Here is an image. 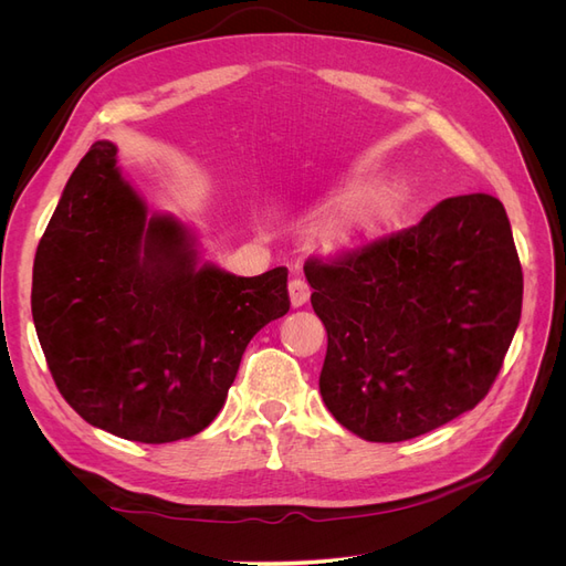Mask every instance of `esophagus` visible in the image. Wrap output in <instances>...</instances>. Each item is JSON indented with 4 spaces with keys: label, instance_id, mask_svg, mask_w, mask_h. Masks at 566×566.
I'll use <instances>...</instances> for the list:
<instances>
[{
    "label": "esophagus",
    "instance_id": "obj_1",
    "mask_svg": "<svg viewBox=\"0 0 566 566\" xmlns=\"http://www.w3.org/2000/svg\"><path fill=\"white\" fill-rule=\"evenodd\" d=\"M287 290H290V302H293L295 310H297V306H304L306 302H310L312 290H310V285H306L302 279H293V281H290Z\"/></svg>",
    "mask_w": 566,
    "mask_h": 566
}]
</instances>
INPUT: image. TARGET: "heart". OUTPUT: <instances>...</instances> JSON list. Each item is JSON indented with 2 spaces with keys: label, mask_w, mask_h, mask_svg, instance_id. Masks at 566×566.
Wrapping results in <instances>:
<instances>
[{
  "label": "heart",
  "mask_w": 566,
  "mask_h": 566,
  "mask_svg": "<svg viewBox=\"0 0 566 566\" xmlns=\"http://www.w3.org/2000/svg\"><path fill=\"white\" fill-rule=\"evenodd\" d=\"M403 196L397 186H380L370 191L361 202L354 205L345 217L325 221L316 229L318 245L328 252H345L380 233L401 210Z\"/></svg>",
  "instance_id": "b5f03b06"
}]
</instances>
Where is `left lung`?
I'll return each instance as SVG.
<instances>
[{
  "label": "left lung",
  "mask_w": 566,
  "mask_h": 566,
  "mask_svg": "<svg viewBox=\"0 0 566 566\" xmlns=\"http://www.w3.org/2000/svg\"><path fill=\"white\" fill-rule=\"evenodd\" d=\"M304 276L328 333L321 397L366 441H406L482 401L522 316V264L503 202L441 200L420 224Z\"/></svg>",
  "instance_id": "left-lung-1"
}]
</instances>
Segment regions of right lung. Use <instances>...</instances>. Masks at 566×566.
<instances>
[{"instance_id":"1","label":"right lung","mask_w":566,"mask_h":566,"mask_svg":"<svg viewBox=\"0 0 566 566\" xmlns=\"http://www.w3.org/2000/svg\"><path fill=\"white\" fill-rule=\"evenodd\" d=\"M96 142L67 179L32 266V321L63 399L144 443L188 439L227 401L248 342L290 310L287 269L198 264L196 235L146 202Z\"/></svg>"}]
</instances>
